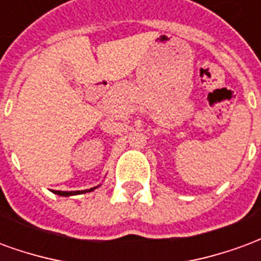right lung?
Wrapping results in <instances>:
<instances>
[{
  "instance_id": "add662e5",
  "label": "right lung",
  "mask_w": 261,
  "mask_h": 261,
  "mask_svg": "<svg viewBox=\"0 0 261 261\" xmlns=\"http://www.w3.org/2000/svg\"><path fill=\"white\" fill-rule=\"evenodd\" d=\"M96 187H99V186H96ZM96 187H92V189H89V190H78V192H60V190H57V192H56V190H54V193H56V194H59V196H72V194H81V193H86V192H92V190H95V189H96Z\"/></svg>"
}]
</instances>
